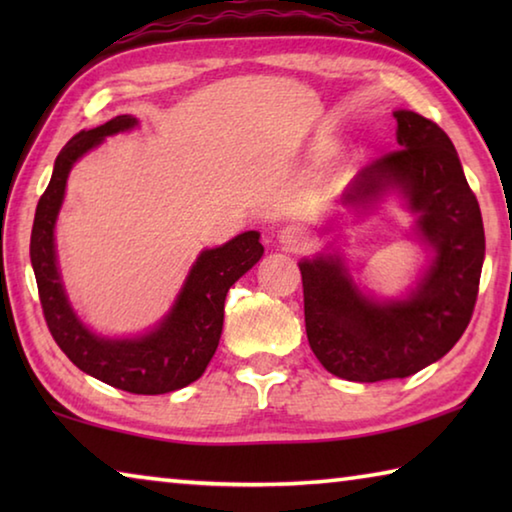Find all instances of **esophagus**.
Returning <instances> with one entry per match:
<instances>
[{
	"mask_svg": "<svg viewBox=\"0 0 512 512\" xmlns=\"http://www.w3.org/2000/svg\"><path fill=\"white\" fill-rule=\"evenodd\" d=\"M280 241L289 250H302L309 244V232L300 225H287V228L280 230Z\"/></svg>",
	"mask_w": 512,
	"mask_h": 512,
	"instance_id": "esophagus-1",
	"label": "esophagus"
}]
</instances>
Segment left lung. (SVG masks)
<instances>
[{"label":"left lung","mask_w":512,"mask_h":512,"mask_svg":"<svg viewBox=\"0 0 512 512\" xmlns=\"http://www.w3.org/2000/svg\"><path fill=\"white\" fill-rule=\"evenodd\" d=\"M400 149L363 169L348 203L400 187L418 212V230L436 250L420 287L402 302L377 305L354 287L339 257L300 264L305 327L325 370L348 381L402 379L454 348L479 296L483 219L456 149L436 121L397 110Z\"/></svg>","instance_id":"obj_1"}]
</instances>
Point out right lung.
<instances>
[{"label": "right lung", "mask_w": 512, "mask_h": 512, "mask_svg": "<svg viewBox=\"0 0 512 512\" xmlns=\"http://www.w3.org/2000/svg\"><path fill=\"white\" fill-rule=\"evenodd\" d=\"M137 124L119 115L92 131H81L58 153L54 173L40 196L31 230V264L47 327L67 359L88 375L119 391L162 395L178 391L203 375L214 357L223 329V305L228 289L264 253L257 232H244L221 248L205 250L194 264L171 314L155 332L133 341H110L90 334L65 298L56 268L54 223L63 203L72 164L97 146L103 137L128 131Z\"/></svg>", "instance_id": "right-lung-1"}]
</instances>
